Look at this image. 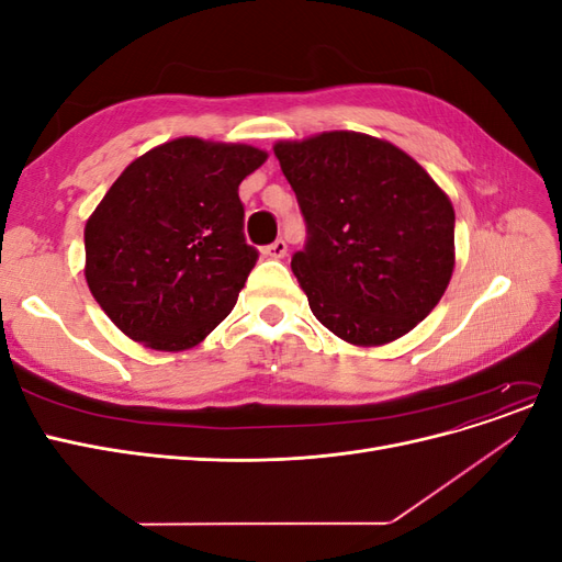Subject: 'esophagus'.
Listing matches in <instances>:
<instances>
[{
	"label": "esophagus",
	"instance_id": "esophagus-1",
	"mask_svg": "<svg viewBox=\"0 0 562 562\" xmlns=\"http://www.w3.org/2000/svg\"><path fill=\"white\" fill-rule=\"evenodd\" d=\"M265 258H274V260H281V258H285V252H288V244L283 241V239H277L274 244H269V246H265Z\"/></svg>",
	"mask_w": 562,
	"mask_h": 562
}]
</instances>
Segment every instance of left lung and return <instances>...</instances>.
<instances>
[{
	"label": "left lung",
	"mask_w": 562,
	"mask_h": 562,
	"mask_svg": "<svg viewBox=\"0 0 562 562\" xmlns=\"http://www.w3.org/2000/svg\"><path fill=\"white\" fill-rule=\"evenodd\" d=\"M307 244L291 260L314 316L359 347L411 333L454 269V209L403 149L330 131L277 143Z\"/></svg>",
	"instance_id": "8db88e82"
}]
</instances>
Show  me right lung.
Segmentation results:
<instances>
[{
    "instance_id": "1",
    "label": "right lung",
    "mask_w": 562,
    "mask_h": 562,
    "mask_svg": "<svg viewBox=\"0 0 562 562\" xmlns=\"http://www.w3.org/2000/svg\"><path fill=\"white\" fill-rule=\"evenodd\" d=\"M265 159L250 145L178 138L124 168L83 229V274L119 330L182 351L234 310L258 262L239 184Z\"/></svg>"
}]
</instances>
